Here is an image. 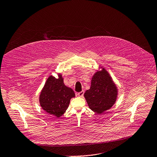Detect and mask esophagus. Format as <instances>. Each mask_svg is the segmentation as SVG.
I'll use <instances>...</instances> for the list:
<instances>
[{
    "instance_id": "34e87169",
    "label": "esophagus",
    "mask_w": 157,
    "mask_h": 157,
    "mask_svg": "<svg viewBox=\"0 0 157 157\" xmlns=\"http://www.w3.org/2000/svg\"><path fill=\"white\" fill-rule=\"evenodd\" d=\"M84 93V91H82L78 93V95L79 97H82V96H83Z\"/></svg>"
}]
</instances>
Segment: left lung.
Segmentation results:
<instances>
[{
  "mask_svg": "<svg viewBox=\"0 0 157 157\" xmlns=\"http://www.w3.org/2000/svg\"><path fill=\"white\" fill-rule=\"evenodd\" d=\"M118 88L108 71L103 68L93 75L90 89L84 94L89 108L97 114H101L115 103Z\"/></svg>",
  "mask_w": 157,
  "mask_h": 157,
  "instance_id": "8db88e82",
  "label": "left lung"
}]
</instances>
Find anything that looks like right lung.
<instances>
[{"label":"right lung","mask_w":157,"mask_h":157,"mask_svg":"<svg viewBox=\"0 0 157 157\" xmlns=\"http://www.w3.org/2000/svg\"><path fill=\"white\" fill-rule=\"evenodd\" d=\"M75 96L74 91L65 86L61 74L58 78L50 76L42 88L40 96V105L49 115L60 117L67 109L71 99Z\"/></svg>","instance_id":"right-lung-1"}]
</instances>
